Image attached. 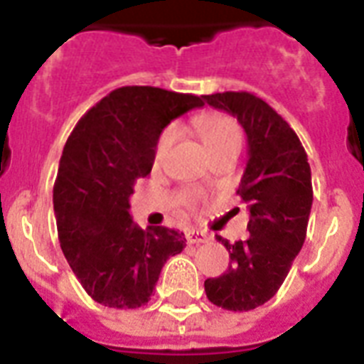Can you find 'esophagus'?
<instances>
[{
    "instance_id": "obj_1",
    "label": "esophagus",
    "mask_w": 364,
    "mask_h": 364,
    "mask_svg": "<svg viewBox=\"0 0 364 364\" xmlns=\"http://www.w3.org/2000/svg\"><path fill=\"white\" fill-rule=\"evenodd\" d=\"M210 240V236L202 230H188L187 232V242L188 243H205Z\"/></svg>"
}]
</instances>
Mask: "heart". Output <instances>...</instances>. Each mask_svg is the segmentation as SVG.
<instances>
[{
    "label": "heart",
    "mask_w": 364,
    "mask_h": 364,
    "mask_svg": "<svg viewBox=\"0 0 364 364\" xmlns=\"http://www.w3.org/2000/svg\"><path fill=\"white\" fill-rule=\"evenodd\" d=\"M193 126L211 156L221 151H227V149L240 151L242 147V128L232 117L225 115V113H200L193 119ZM177 137H179V128L176 124L166 126L154 145V164L159 166L164 162L171 145L177 141ZM194 204H196V198L191 196L188 205Z\"/></svg>",
    "instance_id": "heart-1"
}]
</instances>
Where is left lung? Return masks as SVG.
<instances>
[{
	"mask_svg": "<svg viewBox=\"0 0 364 364\" xmlns=\"http://www.w3.org/2000/svg\"><path fill=\"white\" fill-rule=\"evenodd\" d=\"M204 102L238 119L247 136V166L238 194L249 208V238L230 243L228 270L205 279L210 302L249 311L277 293L302 249L314 191L311 170L299 136L264 100L251 92H219Z\"/></svg>",
	"mask_w": 364,
	"mask_h": 364,
	"instance_id": "1",
	"label": "left lung"
}]
</instances>
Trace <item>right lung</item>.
<instances>
[{
    "label": "right lung",
    "instance_id": "1",
    "mask_svg": "<svg viewBox=\"0 0 364 364\" xmlns=\"http://www.w3.org/2000/svg\"><path fill=\"white\" fill-rule=\"evenodd\" d=\"M202 105L193 94L122 87L88 109L68 137L53 191L60 247L100 304H147L166 260L185 249L183 232L134 225L130 196L151 173L160 132Z\"/></svg>",
    "mask_w": 364,
    "mask_h": 364
}]
</instances>
